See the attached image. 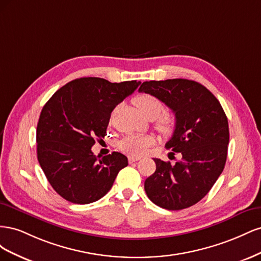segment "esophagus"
Masks as SVG:
<instances>
[{
	"label": "esophagus",
	"mask_w": 261,
	"mask_h": 261,
	"mask_svg": "<svg viewBox=\"0 0 261 261\" xmlns=\"http://www.w3.org/2000/svg\"><path fill=\"white\" fill-rule=\"evenodd\" d=\"M138 160H140L139 156H135V155H129L128 156V162L129 163H134V162H136Z\"/></svg>",
	"instance_id": "obj_1"
}]
</instances>
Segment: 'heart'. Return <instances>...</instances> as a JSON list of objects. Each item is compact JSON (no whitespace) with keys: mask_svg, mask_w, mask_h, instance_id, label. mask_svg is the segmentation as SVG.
I'll list each match as a JSON object with an SVG mask.
<instances>
[{"mask_svg":"<svg viewBox=\"0 0 261 261\" xmlns=\"http://www.w3.org/2000/svg\"><path fill=\"white\" fill-rule=\"evenodd\" d=\"M134 102L139 109V111L149 120H154L163 112L162 102L151 94H139ZM155 126L160 132L169 133L173 128V120L171 116L164 115L158 120ZM153 137L150 135H134V134H130V135L125 136L120 140L118 148L126 153L139 155L143 154L146 149L153 144Z\"/></svg>","mask_w":261,"mask_h":261,"instance_id":"obj_1","label":"heart"}]
</instances>
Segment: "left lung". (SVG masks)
<instances>
[{
    "instance_id": "obj_1",
    "label": "left lung",
    "mask_w": 261,
    "mask_h": 261,
    "mask_svg": "<svg viewBox=\"0 0 261 261\" xmlns=\"http://www.w3.org/2000/svg\"><path fill=\"white\" fill-rule=\"evenodd\" d=\"M139 91L158 98L175 114V129L165 147L181 154L174 165L153 159L155 172L145 180L148 198L168 210L191 207L209 193L224 169L227 117L219 100L194 81H150Z\"/></svg>"
}]
</instances>
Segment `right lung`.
I'll list each match as a JSON object with an SVG mask.
<instances>
[{
  "mask_svg": "<svg viewBox=\"0 0 261 261\" xmlns=\"http://www.w3.org/2000/svg\"><path fill=\"white\" fill-rule=\"evenodd\" d=\"M139 85L83 77L63 86L44 105L37 125L38 161L54 191L67 201L99 200L127 167L124 154L114 151L98 159L91 147L94 138L106 136L114 108Z\"/></svg>",
  "mask_w": 261,
  "mask_h": 261,
  "instance_id": "right-lung-1",
  "label": "right lung"
}]
</instances>
